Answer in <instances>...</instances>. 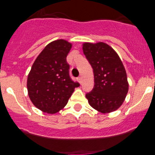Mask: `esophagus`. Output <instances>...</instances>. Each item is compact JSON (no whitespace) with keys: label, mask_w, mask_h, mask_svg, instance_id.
I'll use <instances>...</instances> for the list:
<instances>
[{"label":"esophagus","mask_w":155,"mask_h":155,"mask_svg":"<svg viewBox=\"0 0 155 155\" xmlns=\"http://www.w3.org/2000/svg\"><path fill=\"white\" fill-rule=\"evenodd\" d=\"M78 82H79V83H80V84H81V83H82L81 77H78Z\"/></svg>","instance_id":"esophagus-1"}]
</instances>
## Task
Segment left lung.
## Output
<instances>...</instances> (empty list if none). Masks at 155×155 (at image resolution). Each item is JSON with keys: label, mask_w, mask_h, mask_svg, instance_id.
Instances as JSON below:
<instances>
[{"label": "left lung", "mask_w": 155, "mask_h": 155, "mask_svg": "<svg viewBox=\"0 0 155 155\" xmlns=\"http://www.w3.org/2000/svg\"><path fill=\"white\" fill-rule=\"evenodd\" d=\"M83 52L94 74V87L85 94L88 103L102 113L116 110L124 102L129 87L121 60L113 48L104 42H85Z\"/></svg>", "instance_id": "obj_1"}]
</instances>
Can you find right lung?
<instances>
[{
    "label": "right lung",
    "mask_w": 155,
    "mask_h": 155,
    "mask_svg": "<svg viewBox=\"0 0 155 155\" xmlns=\"http://www.w3.org/2000/svg\"><path fill=\"white\" fill-rule=\"evenodd\" d=\"M71 49V43L64 39L50 42L37 57L28 74V96L44 113L53 114L62 109L75 87L80 86L69 74L66 60Z\"/></svg>",
    "instance_id": "1"
}]
</instances>
